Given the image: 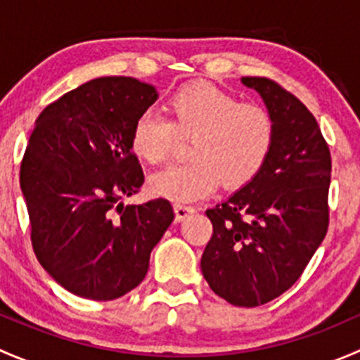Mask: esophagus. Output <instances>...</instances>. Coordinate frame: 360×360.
I'll list each match as a JSON object with an SVG mask.
<instances>
[{"label": "esophagus", "mask_w": 360, "mask_h": 360, "mask_svg": "<svg viewBox=\"0 0 360 360\" xmlns=\"http://www.w3.org/2000/svg\"><path fill=\"white\" fill-rule=\"evenodd\" d=\"M174 212H176L177 221H183V219H186L190 214L195 212V207L188 205V203H176V205H174Z\"/></svg>", "instance_id": "obj_1"}]
</instances>
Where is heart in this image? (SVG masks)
Listing matches in <instances>:
<instances>
[{
  "mask_svg": "<svg viewBox=\"0 0 360 360\" xmlns=\"http://www.w3.org/2000/svg\"><path fill=\"white\" fill-rule=\"evenodd\" d=\"M177 137L190 139L191 160L153 174L150 190L177 202L197 200L223 183L240 188L268 162L275 141V120L266 106L207 83L188 85L167 103V118L144 111L130 130V148L148 163H162Z\"/></svg>",
  "mask_w": 360,
  "mask_h": 360,
  "instance_id": "b5f03b06",
  "label": "heart"
}]
</instances>
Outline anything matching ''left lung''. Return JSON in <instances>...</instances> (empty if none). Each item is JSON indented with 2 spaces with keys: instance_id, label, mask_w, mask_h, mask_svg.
<instances>
[{
  "instance_id": "left-lung-1",
  "label": "left lung",
  "mask_w": 360,
  "mask_h": 360,
  "mask_svg": "<svg viewBox=\"0 0 360 360\" xmlns=\"http://www.w3.org/2000/svg\"><path fill=\"white\" fill-rule=\"evenodd\" d=\"M275 120L261 172L207 209L212 237L202 254L210 289L235 307H259L301 277L329 226L331 153L315 116L281 83L244 76Z\"/></svg>"
}]
</instances>
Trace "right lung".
<instances>
[{"label": "right lung", "instance_id": "obj_1", "mask_svg": "<svg viewBox=\"0 0 360 360\" xmlns=\"http://www.w3.org/2000/svg\"><path fill=\"white\" fill-rule=\"evenodd\" d=\"M157 97L139 79L104 76L64 94L36 120L20 163L32 250L76 296L111 301L137 288L174 221L167 198L122 203L144 183L130 130Z\"/></svg>", "mask_w": 360, "mask_h": 360}]
</instances>
